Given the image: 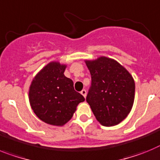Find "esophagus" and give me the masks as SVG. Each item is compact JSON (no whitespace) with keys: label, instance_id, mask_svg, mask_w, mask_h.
<instances>
[{"label":"esophagus","instance_id":"obj_1","mask_svg":"<svg viewBox=\"0 0 160 160\" xmlns=\"http://www.w3.org/2000/svg\"><path fill=\"white\" fill-rule=\"evenodd\" d=\"M80 93H81L82 95L84 96V98H85L86 95H87V92H86L85 89H83V90H82V91L80 92Z\"/></svg>","mask_w":160,"mask_h":160}]
</instances>
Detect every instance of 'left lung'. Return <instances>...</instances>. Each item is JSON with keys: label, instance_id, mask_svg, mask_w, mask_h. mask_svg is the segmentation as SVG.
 Masks as SVG:
<instances>
[{"label": "left lung", "instance_id": "1", "mask_svg": "<svg viewBox=\"0 0 160 160\" xmlns=\"http://www.w3.org/2000/svg\"><path fill=\"white\" fill-rule=\"evenodd\" d=\"M92 77L86 101L104 126L119 124L134 105L135 84L130 72L118 61L105 56L85 60Z\"/></svg>", "mask_w": 160, "mask_h": 160}]
</instances>
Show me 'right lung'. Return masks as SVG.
Listing matches in <instances>:
<instances>
[{
	"label": "right lung",
	"instance_id": "1",
	"mask_svg": "<svg viewBox=\"0 0 160 160\" xmlns=\"http://www.w3.org/2000/svg\"><path fill=\"white\" fill-rule=\"evenodd\" d=\"M66 64L47 63L36 74L29 88V101L34 113L49 125L63 126L72 118L84 97L75 91L73 81L64 76Z\"/></svg>",
	"mask_w": 160,
	"mask_h": 160
}]
</instances>
